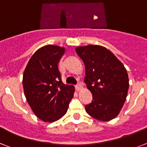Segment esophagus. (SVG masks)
<instances>
[{"mask_svg": "<svg viewBox=\"0 0 147 147\" xmlns=\"http://www.w3.org/2000/svg\"><path fill=\"white\" fill-rule=\"evenodd\" d=\"M76 90L80 91L81 89L83 88V87H82V85H81V84H78L76 85Z\"/></svg>", "mask_w": 147, "mask_h": 147, "instance_id": "esophagus-1", "label": "esophagus"}]
</instances>
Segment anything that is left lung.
<instances>
[{
  "label": "left lung",
  "instance_id": "left-lung-1",
  "mask_svg": "<svg viewBox=\"0 0 147 147\" xmlns=\"http://www.w3.org/2000/svg\"><path fill=\"white\" fill-rule=\"evenodd\" d=\"M85 66L84 82L92 95L85 106L89 115L101 121L117 117L126 99L129 83L126 69L111 51L101 45L76 49Z\"/></svg>",
  "mask_w": 147,
  "mask_h": 147
}]
</instances>
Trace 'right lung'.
<instances>
[{
	"instance_id": "1",
	"label": "right lung",
	"mask_w": 147,
	"mask_h": 147,
	"mask_svg": "<svg viewBox=\"0 0 147 147\" xmlns=\"http://www.w3.org/2000/svg\"><path fill=\"white\" fill-rule=\"evenodd\" d=\"M65 48L48 45L32 55L23 74L26 99L32 111L44 122L57 121L67 112L75 87L64 84L58 63Z\"/></svg>"
}]
</instances>
